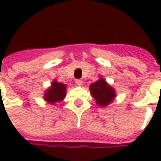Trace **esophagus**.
<instances>
[{"instance_id":"34e87169","label":"esophagus","mask_w":161,"mask_h":161,"mask_svg":"<svg viewBox=\"0 0 161 161\" xmlns=\"http://www.w3.org/2000/svg\"><path fill=\"white\" fill-rule=\"evenodd\" d=\"M76 84H77V85H78V86H81L82 84H83V81L80 80V79H77V80H76Z\"/></svg>"}]
</instances>
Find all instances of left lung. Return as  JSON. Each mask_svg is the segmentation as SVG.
<instances>
[{
	"instance_id": "left-lung-1",
	"label": "left lung",
	"mask_w": 161,
	"mask_h": 161,
	"mask_svg": "<svg viewBox=\"0 0 161 161\" xmlns=\"http://www.w3.org/2000/svg\"><path fill=\"white\" fill-rule=\"evenodd\" d=\"M90 91L96 100V103L100 107H106L111 104L116 96L115 89L109 85L102 76L99 77L97 81L90 85Z\"/></svg>"
}]
</instances>
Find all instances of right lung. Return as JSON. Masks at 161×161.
<instances>
[{
	"label": "right lung",
	"instance_id": "right-lung-1",
	"mask_svg": "<svg viewBox=\"0 0 161 161\" xmlns=\"http://www.w3.org/2000/svg\"><path fill=\"white\" fill-rule=\"evenodd\" d=\"M66 84L53 80L51 86L44 93V100L52 105L62 102L66 97Z\"/></svg>",
	"mask_w": 161,
	"mask_h": 161
}]
</instances>
